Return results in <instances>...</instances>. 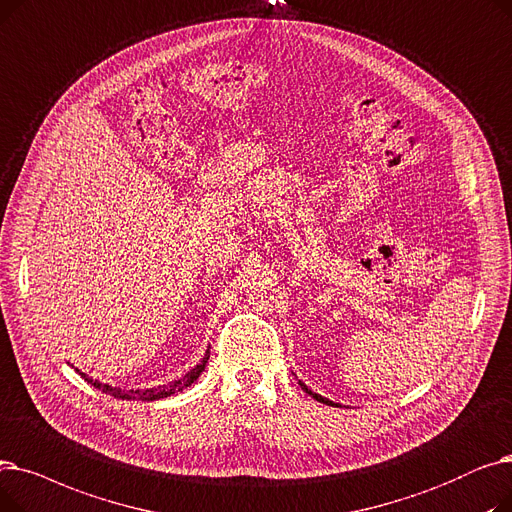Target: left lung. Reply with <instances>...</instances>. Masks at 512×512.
<instances>
[{
  "instance_id": "8db88e82",
  "label": "left lung",
  "mask_w": 512,
  "mask_h": 512,
  "mask_svg": "<svg viewBox=\"0 0 512 512\" xmlns=\"http://www.w3.org/2000/svg\"><path fill=\"white\" fill-rule=\"evenodd\" d=\"M298 383H300V387L304 389V392H306L308 396H312V398H314L316 402H323V404H327V406H339L337 402H331L329 398H323L321 394H316V392H312V389H308V385H306V383H302V381H298Z\"/></svg>"
}]
</instances>
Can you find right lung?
I'll return each mask as SVG.
<instances>
[{
    "mask_svg": "<svg viewBox=\"0 0 512 512\" xmlns=\"http://www.w3.org/2000/svg\"><path fill=\"white\" fill-rule=\"evenodd\" d=\"M208 358H210V348L206 350V356L196 364V367L189 369L183 377H179V379H175V381H170V383H166V385L145 387V389H123V387H114V385H110V383H100L97 379L89 377L87 373H79V369H75V371H77V373H79L87 383H91V385H93V387H97V389H102L104 394L114 396V398H118V400H141V402H154V400H162V398H168V396H173V394L183 392L185 387H189L193 381H196V379L202 375V371L206 369V362H208Z\"/></svg>",
    "mask_w": 512,
    "mask_h": 512,
    "instance_id": "right-lung-1",
    "label": "right lung"
}]
</instances>
